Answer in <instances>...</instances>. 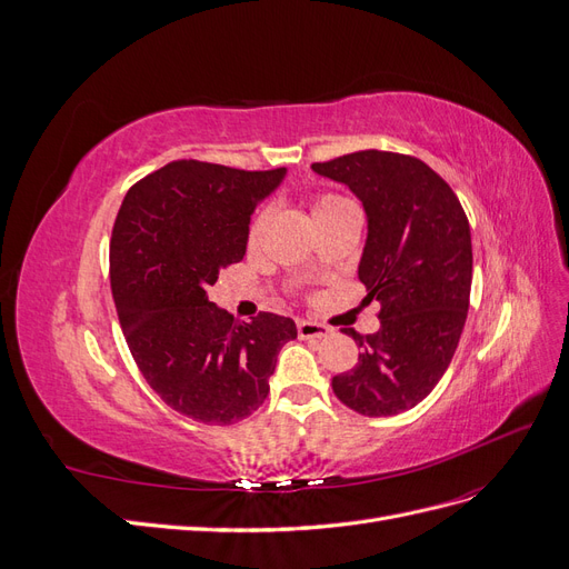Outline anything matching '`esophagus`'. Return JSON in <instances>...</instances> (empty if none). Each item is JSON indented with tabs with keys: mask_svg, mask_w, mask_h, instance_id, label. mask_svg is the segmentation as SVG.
<instances>
[{
	"mask_svg": "<svg viewBox=\"0 0 569 569\" xmlns=\"http://www.w3.org/2000/svg\"><path fill=\"white\" fill-rule=\"evenodd\" d=\"M297 332L301 339H322L332 332V327H327L322 322H311V320H299L297 322Z\"/></svg>",
	"mask_w": 569,
	"mask_h": 569,
	"instance_id": "esophagus-1",
	"label": "esophagus"
}]
</instances>
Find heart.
<instances>
[{"instance_id":"b5f03b06","label":"heart","mask_w":569,"mask_h":569,"mask_svg":"<svg viewBox=\"0 0 569 569\" xmlns=\"http://www.w3.org/2000/svg\"><path fill=\"white\" fill-rule=\"evenodd\" d=\"M351 201H347L343 197H337V194H322V197H318L316 199V203H313V216L316 218H320V216H325V213H332V211H337V209H343V206H349ZM263 220H266V211H261V213H256V218L251 220V228H249V244H253L256 239H258V234H261V230H263Z\"/></svg>"}]
</instances>
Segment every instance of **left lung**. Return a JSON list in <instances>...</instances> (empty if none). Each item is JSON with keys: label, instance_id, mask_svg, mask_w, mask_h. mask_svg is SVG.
<instances>
[{"label": "left lung", "instance_id": "1", "mask_svg": "<svg viewBox=\"0 0 569 569\" xmlns=\"http://www.w3.org/2000/svg\"><path fill=\"white\" fill-rule=\"evenodd\" d=\"M363 201L368 239L358 280L382 303L380 330H349L363 353L332 377L337 399L368 418L416 408L458 349L472 287V239L462 206L441 176L408 153L353 151L313 163Z\"/></svg>", "mask_w": 569, "mask_h": 569}]
</instances>
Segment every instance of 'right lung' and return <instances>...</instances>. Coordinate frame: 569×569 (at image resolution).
Wrapping results in <instances>:
<instances>
[{"label":"right lung","mask_w":569,"mask_h":569,"mask_svg":"<svg viewBox=\"0 0 569 569\" xmlns=\"http://www.w3.org/2000/svg\"><path fill=\"white\" fill-rule=\"evenodd\" d=\"M284 168L239 170L170 161L134 182L109 244L116 311L137 368L180 416L232 425L266 401L291 318L258 313L239 322L209 301L218 272L247 253L258 201Z\"/></svg>","instance_id":"1"}]
</instances>
